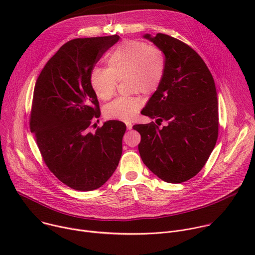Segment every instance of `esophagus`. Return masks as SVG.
<instances>
[{"mask_svg": "<svg viewBox=\"0 0 255 255\" xmlns=\"http://www.w3.org/2000/svg\"><path fill=\"white\" fill-rule=\"evenodd\" d=\"M126 127H127L128 130H131V129H132V124L128 122V123H126Z\"/></svg>", "mask_w": 255, "mask_h": 255, "instance_id": "34e87169", "label": "esophagus"}]
</instances>
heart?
Masks as SVG:
<instances>
[{"label": "heart", "instance_id": "b5f03b06", "mask_svg": "<svg viewBox=\"0 0 255 255\" xmlns=\"http://www.w3.org/2000/svg\"><path fill=\"white\" fill-rule=\"evenodd\" d=\"M165 74V57L156 46L139 40H126L114 47L107 55V68H95L91 85L97 97L110 100L117 87V81L124 83L131 93L152 95L159 88ZM139 96L121 97L104 109L108 119L130 121L140 110Z\"/></svg>", "mask_w": 255, "mask_h": 255}]
</instances>
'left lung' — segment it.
<instances>
[{"label":"left lung","mask_w":255,"mask_h":255,"mask_svg":"<svg viewBox=\"0 0 255 255\" xmlns=\"http://www.w3.org/2000/svg\"><path fill=\"white\" fill-rule=\"evenodd\" d=\"M143 37L163 52L165 74L141 114L166 125H134L141 135L138 150L144 164L160 179L184 183L204 167L218 139L214 79L202 57L183 41L162 33Z\"/></svg>","instance_id":"left-lung-1"}]
</instances>
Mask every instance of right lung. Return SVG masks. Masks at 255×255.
Returning <instances> with one entry per match:
<instances>
[{"instance_id":"add662e5","label":"right lung","mask_w":255,"mask_h":255,"mask_svg":"<svg viewBox=\"0 0 255 255\" xmlns=\"http://www.w3.org/2000/svg\"><path fill=\"white\" fill-rule=\"evenodd\" d=\"M118 35L77 38L63 44L36 81L30 129L49 170L82 192L102 187L116 170L126 125L110 120L91 132L100 117L91 75Z\"/></svg>"}]
</instances>
